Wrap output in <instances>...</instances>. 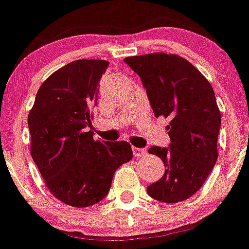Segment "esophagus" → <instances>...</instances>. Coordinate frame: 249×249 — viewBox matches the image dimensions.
Masks as SVG:
<instances>
[{"mask_svg": "<svg viewBox=\"0 0 249 249\" xmlns=\"http://www.w3.org/2000/svg\"><path fill=\"white\" fill-rule=\"evenodd\" d=\"M145 154H146V149L136 148V146H133V155L136 156V158H139V156H144Z\"/></svg>", "mask_w": 249, "mask_h": 249, "instance_id": "obj_1", "label": "esophagus"}]
</instances>
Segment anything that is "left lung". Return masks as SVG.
<instances>
[{"label": "left lung", "instance_id": "1", "mask_svg": "<svg viewBox=\"0 0 249 249\" xmlns=\"http://www.w3.org/2000/svg\"><path fill=\"white\" fill-rule=\"evenodd\" d=\"M124 62L142 78L155 117L170 118V148L148 150L161 159L165 174L146 192L159 202H183L199 191L217 160L221 113L212 84L174 53L131 56Z\"/></svg>", "mask_w": 249, "mask_h": 249}]
</instances>
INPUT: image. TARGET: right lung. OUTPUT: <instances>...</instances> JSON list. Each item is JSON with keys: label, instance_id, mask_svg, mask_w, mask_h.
<instances>
[{"label": "right lung", "instance_id": "right-lung-1", "mask_svg": "<svg viewBox=\"0 0 249 249\" xmlns=\"http://www.w3.org/2000/svg\"><path fill=\"white\" fill-rule=\"evenodd\" d=\"M108 62L78 60L52 73L28 115L30 154L50 193L85 208L110 191L113 174L133 156L124 141L101 142L87 132L98 105V84Z\"/></svg>", "mask_w": 249, "mask_h": 249}]
</instances>
